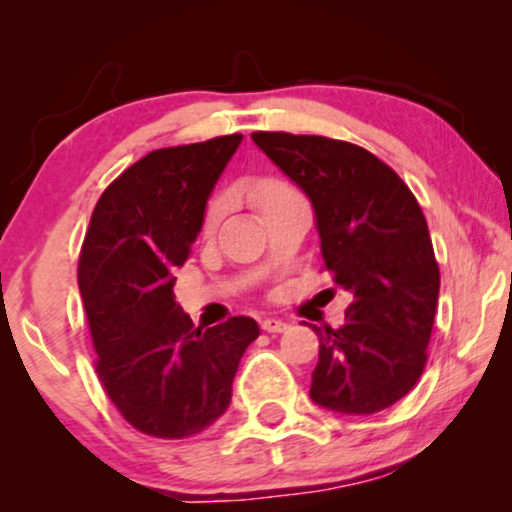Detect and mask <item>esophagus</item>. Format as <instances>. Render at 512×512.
Returning a JSON list of instances; mask_svg holds the SVG:
<instances>
[{
    "mask_svg": "<svg viewBox=\"0 0 512 512\" xmlns=\"http://www.w3.org/2000/svg\"><path fill=\"white\" fill-rule=\"evenodd\" d=\"M286 322L279 320V317H264L262 320V330L264 332H284L286 330Z\"/></svg>",
    "mask_w": 512,
    "mask_h": 512,
    "instance_id": "esophagus-1",
    "label": "esophagus"
}]
</instances>
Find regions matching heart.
<instances>
[{
	"label": "heart",
	"mask_w": 512,
	"mask_h": 512,
	"mask_svg": "<svg viewBox=\"0 0 512 512\" xmlns=\"http://www.w3.org/2000/svg\"><path fill=\"white\" fill-rule=\"evenodd\" d=\"M289 195H293L291 187L276 178H260L257 182H252V187H250V199H252V204L257 207V211H260V216L269 207H272V204H276L279 199H284ZM223 211H226V197L219 195V197L211 199V202L207 204V209H204V219H202L204 231H209V228L216 226V221L221 219Z\"/></svg>",
	"instance_id": "obj_1"
}]
</instances>
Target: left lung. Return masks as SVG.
<instances>
[{
	"label": "left lung",
	"mask_w": 512,
	"mask_h": 512,
	"mask_svg": "<svg viewBox=\"0 0 512 512\" xmlns=\"http://www.w3.org/2000/svg\"><path fill=\"white\" fill-rule=\"evenodd\" d=\"M252 142L308 195L325 269L351 293L342 327H313L320 358L310 397L339 414L392 407L424 373L438 308L424 211L361 146L286 132H255Z\"/></svg>",
	"instance_id": "8db88e82"
}]
</instances>
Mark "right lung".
<instances>
[{
	"label": "right lung",
	"instance_id": "add662e5",
	"mask_svg": "<svg viewBox=\"0 0 512 512\" xmlns=\"http://www.w3.org/2000/svg\"><path fill=\"white\" fill-rule=\"evenodd\" d=\"M243 134L146 154L105 187L79 257V291L96 373L127 424L190 438L228 409L252 317L192 325L175 303V269L190 257L204 209Z\"/></svg>",
	"mask_w": 512,
	"mask_h": 512
}]
</instances>
